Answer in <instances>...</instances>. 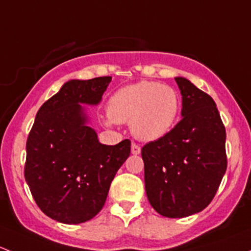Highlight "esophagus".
Masks as SVG:
<instances>
[{
  "label": "esophagus",
  "mask_w": 251,
  "mask_h": 251,
  "mask_svg": "<svg viewBox=\"0 0 251 251\" xmlns=\"http://www.w3.org/2000/svg\"><path fill=\"white\" fill-rule=\"evenodd\" d=\"M131 153L135 154V155H137V154H140V153H141V147L138 146V144L132 143V146H131Z\"/></svg>",
  "instance_id": "1"
}]
</instances>
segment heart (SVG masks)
<instances>
[{"instance_id":"obj_1","label":"heart","mask_w":251,"mask_h":251,"mask_svg":"<svg viewBox=\"0 0 251 251\" xmlns=\"http://www.w3.org/2000/svg\"><path fill=\"white\" fill-rule=\"evenodd\" d=\"M179 97L168 85L140 81L116 91L109 100L108 115L114 123H128L133 135L144 142L165 136L178 115Z\"/></svg>"}]
</instances>
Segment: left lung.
I'll use <instances>...</instances> for the list:
<instances>
[{
	"label": "left lung",
	"instance_id": "left-lung-1",
	"mask_svg": "<svg viewBox=\"0 0 251 251\" xmlns=\"http://www.w3.org/2000/svg\"><path fill=\"white\" fill-rule=\"evenodd\" d=\"M182 119L142 148L148 201L156 212L177 219L197 214L214 199L227 169L226 128L214 100L184 77Z\"/></svg>",
	"mask_w": 251,
	"mask_h": 251
}]
</instances>
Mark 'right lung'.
<instances>
[{
    "label": "right lung",
    "mask_w": 251,
    "mask_h": 251,
    "mask_svg": "<svg viewBox=\"0 0 251 251\" xmlns=\"http://www.w3.org/2000/svg\"><path fill=\"white\" fill-rule=\"evenodd\" d=\"M111 77L70 80L46 100L26 141L24 176L37 206L58 222L82 224L102 210L131 141L98 142L81 103L98 104Z\"/></svg>",
    "instance_id": "right-lung-1"
}]
</instances>
